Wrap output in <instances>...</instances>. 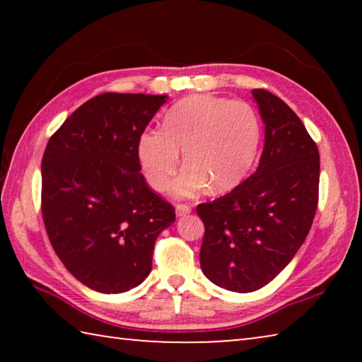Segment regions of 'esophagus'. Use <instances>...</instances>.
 Masks as SVG:
<instances>
[{
    "instance_id": "obj_1",
    "label": "esophagus",
    "mask_w": 362,
    "mask_h": 362,
    "mask_svg": "<svg viewBox=\"0 0 362 362\" xmlns=\"http://www.w3.org/2000/svg\"><path fill=\"white\" fill-rule=\"evenodd\" d=\"M189 212H192V207L187 206V204H177L175 206L177 217H185V216H188Z\"/></svg>"
}]
</instances>
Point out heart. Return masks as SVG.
Segmentation results:
<instances>
[{
	"mask_svg": "<svg viewBox=\"0 0 362 362\" xmlns=\"http://www.w3.org/2000/svg\"><path fill=\"white\" fill-rule=\"evenodd\" d=\"M260 144V119L252 105L214 95L187 97L168 110L161 131L146 129L137 139V158L146 182L164 192L183 156L173 193L192 198L212 185L236 187L252 168Z\"/></svg>",
	"mask_w": 362,
	"mask_h": 362,
	"instance_id": "b5f03b06",
	"label": "heart"
}]
</instances>
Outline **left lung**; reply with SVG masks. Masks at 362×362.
<instances>
[{
	"mask_svg": "<svg viewBox=\"0 0 362 362\" xmlns=\"http://www.w3.org/2000/svg\"><path fill=\"white\" fill-rule=\"evenodd\" d=\"M252 95L265 124L259 168L196 207L206 226L201 269L214 284L241 293L262 289L289 265L313 223L320 188V151L303 122L268 90Z\"/></svg>",
	"mask_w": 362,
	"mask_h": 362,
	"instance_id": "8db88e82",
	"label": "left lung"
}]
</instances>
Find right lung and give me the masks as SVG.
I'll use <instances>...</instances> for the list:
<instances>
[{
    "mask_svg": "<svg viewBox=\"0 0 362 362\" xmlns=\"http://www.w3.org/2000/svg\"><path fill=\"white\" fill-rule=\"evenodd\" d=\"M168 95L107 93L83 103L49 139L41 163L42 220L79 283L102 293L139 286L175 211L140 174L137 139Z\"/></svg>",
    "mask_w": 362,
    "mask_h": 362,
    "instance_id": "add662e5",
    "label": "right lung"
}]
</instances>
